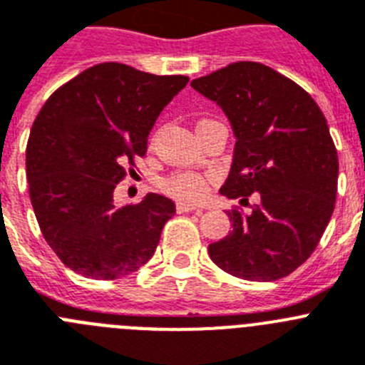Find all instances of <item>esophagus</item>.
<instances>
[{
  "instance_id": "obj_1",
  "label": "esophagus",
  "mask_w": 365,
  "mask_h": 365,
  "mask_svg": "<svg viewBox=\"0 0 365 365\" xmlns=\"http://www.w3.org/2000/svg\"><path fill=\"white\" fill-rule=\"evenodd\" d=\"M176 209H178V213H189V211H200V209L196 207V205L187 204V202H178V204H176Z\"/></svg>"
}]
</instances>
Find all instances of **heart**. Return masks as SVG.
Instances as JSON below:
<instances>
[{
  "instance_id": "heart-1",
  "label": "heart",
  "mask_w": 365,
  "mask_h": 365,
  "mask_svg": "<svg viewBox=\"0 0 365 365\" xmlns=\"http://www.w3.org/2000/svg\"><path fill=\"white\" fill-rule=\"evenodd\" d=\"M209 176L196 173H180L165 180L163 189L178 200H200L207 192Z\"/></svg>"
}]
</instances>
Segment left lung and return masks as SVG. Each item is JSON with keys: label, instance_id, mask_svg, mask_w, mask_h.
Here are the masks:
<instances>
[{"label": "left lung", "instance_id": "left-lung-1", "mask_svg": "<svg viewBox=\"0 0 365 365\" xmlns=\"http://www.w3.org/2000/svg\"><path fill=\"white\" fill-rule=\"evenodd\" d=\"M226 113L233 161L220 195L259 192L252 213L227 211L233 230L209 244L218 268L246 281H277L314 252L334 211L338 154L314 99L257 62H235L191 82Z\"/></svg>", "mask_w": 365, "mask_h": 365}]
</instances>
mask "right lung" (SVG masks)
Segmentation results:
<instances>
[{
  "label": "right lung",
  "instance_id": "1",
  "mask_svg": "<svg viewBox=\"0 0 365 365\" xmlns=\"http://www.w3.org/2000/svg\"><path fill=\"white\" fill-rule=\"evenodd\" d=\"M117 62L93 66L51 95L31 128V204L51 250L88 279L125 277L156 252L176 205L163 195L119 207L123 165L147 152L158 115L185 88Z\"/></svg>",
  "mask_w": 365,
  "mask_h": 365
}]
</instances>
